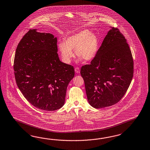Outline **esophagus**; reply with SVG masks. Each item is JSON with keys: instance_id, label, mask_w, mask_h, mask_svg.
Segmentation results:
<instances>
[{"instance_id": "esophagus-1", "label": "esophagus", "mask_w": 150, "mask_h": 150, "mask_svg": "<svg viewBox=\"0 0 150 150\" xmlns=\"http://www.w3.org/2000/svg\"><path fill=\"white\" fill-rule=\"evenodd\" d=\"M74 71H75V72L76 73H80V70H79V67H76L74 69Z\"/></svg>"}]
</instances>
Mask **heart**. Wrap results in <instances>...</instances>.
<instances>
[{
	"label": "heart",
	"instance_id": "1",
	"mask_svg": "<svg viewBox=\"0 0 150 150\" xmlns=\"http://www.w3.org/2000/svg\"><path fill=\"white\" fill-rule=\"evenodd\" d=\"M98 40L96 35L88 30L80 31L64 40V42L58 44L62 61L66 64L71 62L75 50L77 57L86 62L95 58L98 50Z\"/></svg>",
	"mask_w": 150,
	"mask_h": 150
}]
</instances>
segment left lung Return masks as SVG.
Here are the masks:
<instances>
[{
  "label": "left lung",
  "mask_w": 150,
  "mask_h": 150,
  "mask_svg": "<svg viewBox=\"0 0 150 150\" xmlns=\"http://www.w3.org/2000/svg\"><path fill=\"white\" fill-rule=\"evenodd\" d=\"M111 28L91 64L81 68L88 103L96 109L119 102L133 77V59L127 41L117 28Z\"/></svg>",
  "instance_id": "obj_1"
}]
</instances>
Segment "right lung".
<instances>
[{
  "instance_id": "add662e5",
  "label": "right lung",
  "mask_w": 150,
  "mask_h": 150,
  "mask_svg": "<svg viewBox=\"0 0 150 150\" xmlns=\"http://www.w3.org/2000/svg\"><path fill=\"white\" fill-rule=\"evenodd\" d=\"M57 52V38L37 29L28 31L16 50V84L30 103L43 110L64 105L67 86L74 76L73 66L61 62Z\"/></svg>"
}]
</instances>
